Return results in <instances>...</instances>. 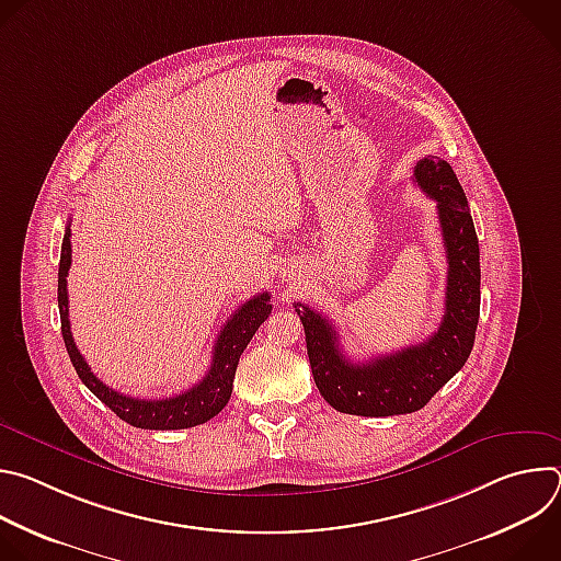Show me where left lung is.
<instances>
[{
    "label": "left lung",
    "instance_id": "left-lung-1",
    "mask_svg": "<svg viewBox=\"0 0 561 561\" xmlns=\"http://www.w3.org/2000/svg\"><path fill=\"white\" fill-rule=\"evenodd\" d=\"M415 184L437 202L448 262L444 317L426 342L355 364L340 348L333 322L299 301L295 304L306 333L312 379L340 413L388 417L424 409L466 364L474 344L482 275L479 242L463 188L450 164L437 154L420 159Z\"/></svg>",
    "mask_w": 561,
    "mask_h": 561
}]
</instances>
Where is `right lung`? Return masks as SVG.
I'll return each mask as SVG.
<instances>
[{
    "instance_id": "right-lung-1",
    "label": "right lung",
    "mask_w": 561,
    "mask_h": 561,
    "mask_svg": "<svg viewBox=\"0 0 561 561\" xmlns=\"http://www.w3.org/2000/svg\"><path fill=\"white\" fill-rule=\"evenodd\" d=\"M70 268V224L66 226L64 242H61V257H59V275H57V304L61 317V335L68 351V357L84 381V386L126 424L146 431H180L193 428L208 420H213L230 399L234 370L242 357L244 348L257 333V329L266 322L271 314V295L262 293L239 306L228 322L224 324L221 333L217 335L210 368L202 381L193 388L164 399H137L122 394L106 386L98 375H93L87 359L79 355L68 322V290H66V275Z\"/></svg>"
}]
</instances>
